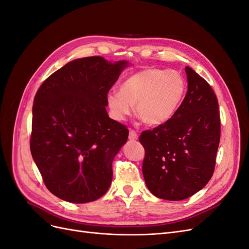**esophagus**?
Masks as SVG:
<instances>
[{
    "mask_svg": "<svg viewBox=\"0 0 249 249\" xmlns=\"http://www.w3.org/2000/svg\"><path fill=\"white\" fill-rule=\"evenodd\" d=\"M129 139L130 140H137L138 139V135L137 133L135 132L134 130H130V133H129Z\"/></svg>",
    "mask_w": 249,
    "mask_h": 249,
    "instance_id": "obj_1",
    "label": "esophagus"
}]
</instances>
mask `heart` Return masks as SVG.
Returning a JSON list of instances; mask_svg holds the SVG:
<instances>
[{
    "label": "heart",
    "instance_id": "obj_1",
    "mask_svg": "<svg viewBox=\"0 0 249 249\" xmlns=\"http://www.w3.org/2000/svg\"><path fill=\"white\" fill-rule=\"evenodd\" d=\"M187 90L185 79L176 71L145 69L132 74L120 85L119 91L106 96L111 116L123 120L136 105L138 117L147 125L163 124L175 115Z\"/></svg>",
    "mask_w": 249,
    "mask_h": 249
}]
</instances>
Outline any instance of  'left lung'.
I'll list each match as a JSON object with an SVG mask.
<instances>
[{
  "label": "left lung",
  "mask_w": 249,
  "mask_h": 249,
  "mask_svg": "<svg viewBox=\"0 0 249 249\" xmlns=\"http://www.w3.org/2000/svg\"><path fill=\"white\" fill-rule=\"evenodd\" d=\"M188 91L168 122L143 131L142 173L148 190L166 200H183L213 176L220 141L217 97L208 82L186 66Z\"/></svg>",
  "instance_id": "1"
}]
</instances>
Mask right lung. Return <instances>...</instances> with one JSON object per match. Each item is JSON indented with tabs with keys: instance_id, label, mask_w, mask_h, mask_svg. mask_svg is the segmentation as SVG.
Wrapping results in <instances>:
<instances>
[{
	"instance_id": "add662e5",
	"label": "right lung",
	"mask_w": 249,
	"mask_h": 249,
	"mask_svg": "<svg viewBox=\"0 0 249 249\" xmlns=\"http://www.w3.org/2000/svg\"><path fill=\"white\" fill-rule=\"evenodd\" d=\"M129 62L76 59L44 81L33 104L30 149L48 189L63 200H96L112 182V162L129 136L109 117L106 96Z\"/></svg>"
}]
</instances>
